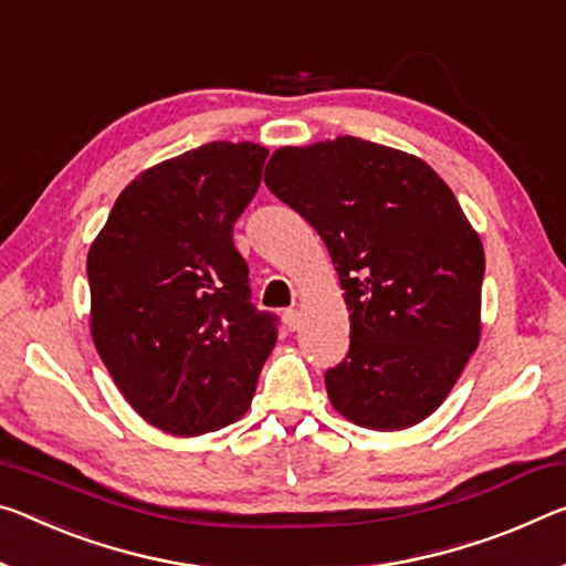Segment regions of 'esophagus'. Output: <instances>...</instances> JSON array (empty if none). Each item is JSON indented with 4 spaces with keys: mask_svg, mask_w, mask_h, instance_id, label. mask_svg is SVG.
Here are the masks:
<instances>
[{
    "mask_svg": "<svg viewBox=\"0 0 566 566\" xmlns=\"http://www.w3.org/2000/svg\"><path fill=\"white\" fill-rule=\"evenodd\" d=\"M284 325L290 327V329H297L300 327V312L294 310V307H290L284 312Z\"/></svg>",
    "mask_w": 566,
    "mask_h": 566,
    "instance_id": "1",
    "label": "esophagus"
}]
</instances>
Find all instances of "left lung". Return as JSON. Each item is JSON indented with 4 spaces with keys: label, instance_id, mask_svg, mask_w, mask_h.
I'll list each match as a JSON object with an SVG mask.
<instances>
[{
    "label": "left lung",
    "instance_id": "left-lung-1",
    "mask_svg": "<svg viewBox=\"0 0 566 566\" xmlns=\"http://www.w3.org/2000/svg\"><path fill=\"white\" fill-rule=\"evenodd\" d=\"M264 184L317 229L345 290L332 406L373 430L420 423L481 337L486 259L453 191L420 158L355 136L280 148Z\"/></svg>",
    "mask_w": 566,
    "mask_h": 566
}]
</instances>
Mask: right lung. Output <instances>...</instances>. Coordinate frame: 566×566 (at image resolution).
I'll return each mask as SVG.
<instances>
[{
    "mask_svg": "<svg viewBox=\"0 0 566 566\" xmlns=\"http://www.w3.org/2000/svg\"><path fill=\"white\" fill-rule=\"evenodd\" d=\"M269 150L206 143L140 174L87 254L90 329L138 416L199 436L244 416L280 317L251 304L234 221Z\"/></svg>",
    "mask_w": 566,
    "mask_h": 566,
    "instance_id": "obj_1",
    "label": "right lung"
}]
</instances>
